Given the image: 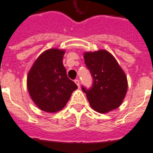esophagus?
<instances>
[{
    "label": "esophagus",
    "instance_id": "obj_1",
    "mask_svg": "<svg viewBox=\"0 0 153 153\" xmlns=\"http://www.w3.org/2000/svg\"><path fill=\"white\" fill-rule=\"evenodd\" d=\"M74 82L76 83V85H78V87H80V81H79V79H75V80H74Z\"/></svg>",
    "mask_w": 153,
    "mask_h": 153
}]
</instances>
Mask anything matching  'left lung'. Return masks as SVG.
Here are the masks:
<instances>
[{
  "label": "left lung",
  "mask_w": 153,
  "mask_h": 153,
  "mask_svg": "<svg viewBox=\"0 0 153 153\" xmlns=\"http://www.w3.org/2000/svg\"><path fill=\"white\" fill-rule=\"evenodd\" d=\"M85 64L93 77L89 89L84 86L90 106L100 113H107L120 106L127 91V79L115 57L106 50L84 53Z\"/></svg>",
  "instance_id": "8db88e82"
}]
</instances>
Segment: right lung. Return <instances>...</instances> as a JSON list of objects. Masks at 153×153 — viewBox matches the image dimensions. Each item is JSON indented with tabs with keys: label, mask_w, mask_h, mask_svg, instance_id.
<instances>
[{
	"label": "right lung",
	"mask_w": 153,
	"mask_h": 153,
	"mask_svg": "<svg viewBox=\"0 0 153 153\" xmlns=\"http://www.w3.org/2000/svg\"><path fill=\"white\" fill-rule=\"evenodd\" d=\"M65 51L50 48L42 53L27 75V89L35 105L46 112H57L65 107L78 88L68 79L63 64Z\"/></svg>",
	"instance_id": "1"
}]
</instances>
